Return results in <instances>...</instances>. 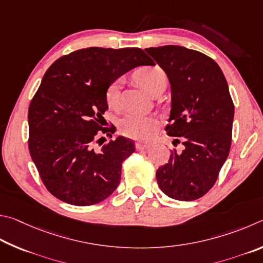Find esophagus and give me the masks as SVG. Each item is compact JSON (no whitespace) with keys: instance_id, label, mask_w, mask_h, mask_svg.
I'll list each match as a JSON object with an SVG mask.
<instances>
[{"instance_id":"1","label":"esophagus","mask_w":263,"mask_h":263,"mask_svg":"<svg viewBox=\"0 0 263 263\" xmlns=\"http://www.w3.org/2000/svg\"><path fill=\"white\" fill-rule=\"evenodd\" d=\"M150 145H151L150 143H141V142H137V143L135 144V148L137 151H142V150L148 149Z\"/></svg>"}]
</instances>
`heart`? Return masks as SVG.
<instances>
[{"label": "heart", "instance_id": "1", "mask_svg": "<svg viewBox=\"0 0 263 263\" xmlns=\"http://www.w3.org/2000/svg\"><path fill=\"white\" fill-rule=\"evenodd\" d=\"M135 80L146 92L154 95L162 85H166V75L159 67H144L135 72ZM120 81L110 83L106 90L105 98L110 109L120 107ZM157 128V121L153 117L139 114H127L120 120V133L128 139L146 141L153 136Z\"/></svg>", "mask_w": 263, "mask_h": 263}]
</instances>
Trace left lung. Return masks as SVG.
Listing matches in <instances>:
<instances>
[{"instance_id":"obj_1","label":"left lung","mask_w":263,"mask_h":263,"mask_svg":"<svg viewBox=\"0 0 263 263\" xmlns=\"http://www.w3.org/2000/svg\"><path fill=\"white\" fill-rule=\"evenodd\" d=\"M144 50L171 83L165 130L176 137L173 145H183L157 170L158 186L171 199L197 200L215 185L231 148L234 105L227 80L218 64L197 50L173 45Z\"/></svg>"}]
</instances>
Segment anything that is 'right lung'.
<instances>
[{
	"mask_svg": "<svg viewBox=\"0 0 263 263\" xmlns=\"http://www.w3.org/2000/svg\"><path fill=\"white\" fill-rule=\"evenodd\" d=\"M141 48L90 47L58 59L41 81L29 107V150L50 194L72 205L99 203L117 190L122 163L135 151L120 136L99 151V130L108 106V85L139 66H154Z\"/></svg>",
	"mask_w": 263,
	"mask_h": 263,
	"instance_id": "obj_1",
	"label": "right lung"
}]
</instances>
